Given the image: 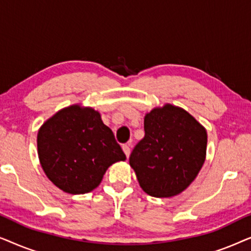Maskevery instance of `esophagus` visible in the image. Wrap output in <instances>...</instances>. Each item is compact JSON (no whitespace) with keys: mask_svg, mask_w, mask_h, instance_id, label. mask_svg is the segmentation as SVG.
I'll return each instance as SVG.
<instances>
[{"mask_svg":"<svg viewBox=\"0 0 251 251\" xmlns=\"http://www.w3.org/2000/svg\"><path fill=\"white\" fill-rule=\"evenodd\" d=\"M122 150L126 155V157H129V155H130V145H129V144H126V145H123Z\"/></svg>","mask_w":251,"mask_h":251,"instance_id":"34e87169","label":"esophagus"}]
</instances>
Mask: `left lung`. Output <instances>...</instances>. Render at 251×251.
I'll return each mask as SVG.
<instances>
[{"instance_id":"obj_1","label":"left lung","mask_w":251,"mask_h":251,"mask_svg":"<svg viewBox=\"0 0 251 251\" xmlns=\"http://www.w3.org/2000/svg\"><path fill=\"white\" fill-rule=\"evenodd\" d=\"M144 130L129 157L140 187L155 198L181 193L203 166L207 131L190 113L171 104L147 113Z\"/></svg>"}]
</instances>
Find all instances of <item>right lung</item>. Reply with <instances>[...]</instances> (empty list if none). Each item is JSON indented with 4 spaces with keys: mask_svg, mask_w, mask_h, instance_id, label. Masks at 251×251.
I'll return each instance as SVG.
<instances>
[{
    "mask_svg": "<svg viewBox=\"0 0 251 251\" xmlns=\"http://www.w3.org/2000/svg\"><path fill=\"white\" fill-rule=\"evenodd\" d=\"M37 153L47 177L70 194L95 190L109 166L126 160L99 112L80 105L60 109L43 123Z\"/></svg>",
    "mask_w": 251,
    "mask_h": 251,
    "instance_id": "right-lung-1",
    "label": "right lung"
}]
</instances>
